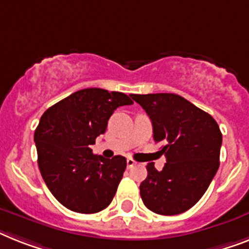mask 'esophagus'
<instances>
[{"instance_id": "esophagus-1", "label": "esophagus", "mask_w": 249, "mask_h": 249, "mask_svg": "<svg viewBox=\"0 0 249 249\" xmlns=\"http://www.w3.org/2000/svg\"><path fill=\"white\" fill-rule=\"evenodd\" d=\"M133 165H136V161L133 159H131V158H128V159H127V168H132Z\"/></svg>"}]
</instances>
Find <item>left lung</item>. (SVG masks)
I'll return each mask as SVG.
<instances>
[{
  "label": "left lung",
  "instance_id": "obj_1",
  "mask_svg": "<svg viewBox=\"0 0 249 249\" xmlns=\"http://www.w3.org/2000/svg\"><path fill=\"white\" fill-rule=\"evenodd\" d=\"M153 123L154 141L164 142L166 163L146 166L140 184L145 206L160 215L190 210L210 186L219 169L223 136L216 121L182 96L170 92L133 94Z\"/></svg>",
  "mask_w": 249,
  "mask_h": 249
}]
</instances>
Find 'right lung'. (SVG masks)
<instances>
[{
    "label": "right lung",
    "instance_id": "1",
    "mask_svg": "<svg viewBox=\"0 0 249 249\" xmlns=\"http://www.w3.org/2000/svg\"><path fill=\"white\" fill-rule=\"evenodd\" d=\"M133 102L126 94L83 89L44 112L34 132L38 166L48 190L69 210L95 213L116 195L126 158L104 159L90 145L106 132L113 112Z\"/></svg>",
    "mask_w": 249,
    "mask_h": 249
}]
</instances>
